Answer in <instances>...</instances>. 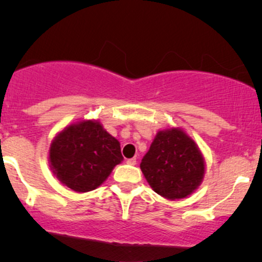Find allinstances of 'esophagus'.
<instances>
[{
  "instance_id": "34e87169",
  "label": "esophagus",
  "mask_w": 262,
  "mask_h": 262,
  "mask_svg": "<svg viewBox=\"0 0 262 262\" xmlns=\"http://www.w3.org/2000/svg\"><path fill=\"white\" fill-rule=\"evenodd\" d=\"M127 164H129V165H137V159H135V158L128 159V160H127Z\"/></svg>"
}]
</instances>
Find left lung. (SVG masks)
Listing matches in <instances>:
<instances>
[{
  "mask_svg": "<svg viewBox=\"0 0 262 262\" xmlns=\"http://www.w3.org/2000/svg\"><path fill=\"white\" fill-rule=\"evenodd\" d=\"M140 169L156 193L175 201L192 194L202 183L206 161L183 129L170 128L156 133Z\"/></svg>",
  "mask_w": 262,
  "mask_h": 262,
  "instance_id": "left-lung-1",
  "label": "left lung"
}]
</instances>
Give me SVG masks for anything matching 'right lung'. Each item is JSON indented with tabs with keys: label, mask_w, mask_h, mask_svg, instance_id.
<instances>
[{
	"label": "right lung",
	"mask_w": 262,
	"mask_h": 262,
	"mask_svg": "<svg viewBox=\"0 0 262 262\" xmlns=\"http://www.w3.org/2000/svg\"><path fill=\"white\" fill-rule=\"evenodd\" d=\"M122 161L119 141L96 119L66 125L50 143V169L62 185L76 192L100 187Z\"/></svg>",
	"instance_id": "1"
}]
</instances>
